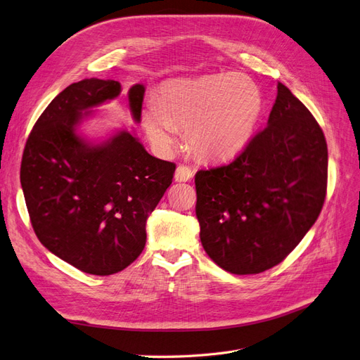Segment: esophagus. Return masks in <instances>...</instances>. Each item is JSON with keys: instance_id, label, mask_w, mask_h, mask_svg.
<instances>
[{"instance_id": "esophagus-1", "label": "esophagus", "mask_w": 360, "mask_h": 360, "mask_svg": "<svg viewBox=\"0 0 360 360\" xmlns=\"http://www.w3.org/2000/svg\"><path fill=\"white\" fill-rule=\"evenodd\" d=\"M193 177V171L186 165H179L176 172H174V179L176 181H189Z\"/></svg>"}]
</instances>
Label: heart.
<instances>
[{
    "label": "heart",
    "mask_w": 360,
    "mask_h": 360,
    "mask_svg": "<svg viewBox=\"0 0 360 360\" xmlns=\"http://www.w3.org/2000/svg\"><path fill=\"white\" fill-rule=\"evenodd\" d=\"M263 106V94L249 76L221 72L163 82L156 103L141 112V123L160 153L172 150L177 129H186V146L195 156L222 160L249 144Z\"/></svg>",
    "instance_id": "obj_1"
}]
</instances>
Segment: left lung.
<instances>
[{
    "label": "left lung",
    "instance_id": "obj_1",
    "mask_svg": "<svg viewBox=\"0 0 360 360\" xmlns=\"http://www.w3.org/2000/svg\"><path fill=\"white\" fill-rule=\"evenodd\" d=\"M202 248L234 275L279 264L317 221L328 188V144L284 84L267 127L228 165L195 174Z\"/></svg>",
    "mask_w": 360,
    "mask_h": 360
}]
</instances>
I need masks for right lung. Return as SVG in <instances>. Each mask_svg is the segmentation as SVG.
Returning a JSON list of instances; mask_svg holds the SVG:
<instances>
[{
	"label": "right lung",
	"mask_w": 360,
	"mask_h": 360,
	"mask_svg": "<svg viewBox=\"0 0 360 360\" xmlns=\"http://www.w3.org/2000/svg\"><path fill=\"white\" fill-rule=\"evenodd\" d=\"M120 93L122 85L112 79L69 85L39 117L20 163V184L40 243L84 274L99 276L122 271L143 252L148 216L176 171L124 129L102 143L78 134L93 108ZM144 93L143 84L129 90L135 122Z\"/></svg>",
	"instance_id": "add662e5"
}]
</instances>
